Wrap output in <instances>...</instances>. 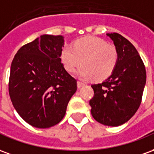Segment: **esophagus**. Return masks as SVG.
<instances>
[{
	"label": "esophagus",
	"instance_id": "esophagus-1",
	"mask_svg": "<svg viewBox=\"0 0 154 154\" xmlns=\"http://www.w3.org/2000/svg\"><path fill=\"white\" fill-rule=\"evenodd\" d=\"M85 85L83 82H77V87L78 88H81V87H82Z\"/></svg>",
	"mask_w": 154,
	"mask_h": 154
}]
</instances>
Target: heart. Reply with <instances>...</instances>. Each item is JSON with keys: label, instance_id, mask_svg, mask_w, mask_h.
I'll return each instance as SVG.
<instances>
[{"label": "heart", "instance_id": "1", "mask_svg": "<svg viewBox=\"0 0 154 154\" xmlns=\"http://www.w3.org/2000/svg\"><path fill=\"white\" fill-rule=\"evenodd\" d=\"M61 59L65 69L72 72L83 63L77 71V76L88 80L95 78L102 81L110 76L118 62V52L114 45L97 37H84L74 43L73 47L63 48Z\"/></svg>", "mask_w": 154, "mask_h": 154}]
</instances>
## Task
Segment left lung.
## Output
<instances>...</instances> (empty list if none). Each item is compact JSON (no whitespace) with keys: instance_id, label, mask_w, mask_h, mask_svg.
<instances>
[{"instance_id":"left-lung-1","label":"left lung","mask_w":154,"mask_h":154,"mask_svg":"<svg viewBox=\"0 0 154 154\" xmlns=\"http://www.w3.org/2000/svg\"><path fill=\"white\" fill-rule=\"evenodd\" d=\"M118 52V62L110 77L93 84L91 113L104 125H121L139 109L146 83V71L134 46L117 33L106 34Z\"/></svg>"}]
</instances>
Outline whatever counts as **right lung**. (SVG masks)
<instances>
[{
	"instance_id": "add662e5",
	"label": "right lung",
	"mask_w": 154,
	"mask_h": 154,
	"mask_svg": "<svg viewBox=\"0 0 154 154\" xmlns=\"http://www.w3.org/2000/svg\"><path fill=\"white\" fill-rule=\"evenodd\" d=\"M63 45L62 35H41L20 48L12 61L11 100L22 119L36 128L60 122L77 91V81L62 63Z\"/></svg>"
}]
</instances>
